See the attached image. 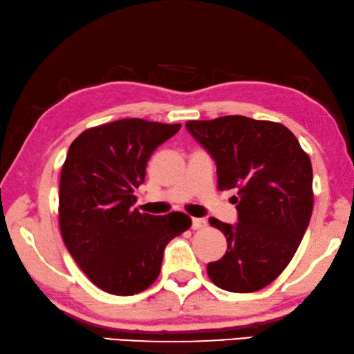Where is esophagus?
Here are the masks:
<instances>
[{"label":"esophagus","mask_w":354,"mask_h":354,"mask_svg":"<svg viewBox=\"0 0 354 354\" xmlns=\"http://www.w3.org/2000/svg\"><path fill=\"white\" fill-rule=\"evenodd\" d=\"M205 225H207V219H203V218H194L192 219V229L194 230L203 229Z\"/></svg>","instance_id":"esophagus-1"}]
</instances>
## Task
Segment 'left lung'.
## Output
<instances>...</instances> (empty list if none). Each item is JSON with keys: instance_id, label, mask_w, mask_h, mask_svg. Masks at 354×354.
Here are the masks:
<instances>
[{"instance_id": "8db88e82", "label": "left lung", "mask_w": 354, "mask_h": 354, "mask_svg": "<svg viewBox=\"0 0 354 354\" xmlns=\"http://www.w3.org/2000/svg\"><path fill=\"white\" fill-rule=\"evenodd\" d=\"M186 130L216 163L219 191L235 189L239 223L209 218L227 251L208 277L230 292H254L281 273L313 211L312 162L286 127L245 115L189 120Z\"/></svg>"}]
</instances>
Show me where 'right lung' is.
<instances>
[{
	"mask_svg": "<svg viewBox=\"0 0 354 354\" xmlns=\"http://www.w3.org/2000/svg\"><path fill=\"white\" fill-rule=\"evenodd\" d=\"M179 124L122 119L82 131L68 149L59 195L63 241L91 281L115 295H133L156 281L163 250L191 227L184 213L141 214L133 191L146 163Z\"/></svg>",
	"mask_w": 354,
	"mask_h": 354,
	"instance_id": "1",
	"label": "right lung"
}]
</instances>
